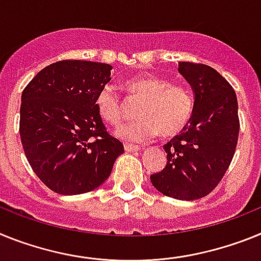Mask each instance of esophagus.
I'll return each mask as SVG.
<instances>
[{
	"mask_svg": "<svg viewBox=\"0 0 261 261\" xmlns=\"http://www.w3.org/2000/svg\"><path fill=\"white\" fill-rule=\"evenodd\" d=\"M124 149L127 151V152H135L139 149V146L137 144H131V143H124Z\"/></svg>",
	"mask_w": 261,
	"mask_h": 261,
	"instance_id": "obj_1",
	"label": "esophagus"
}]
</instances>
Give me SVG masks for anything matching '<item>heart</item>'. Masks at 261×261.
Instances as JSON below:
<instances>
[{"instance_id":"1","label":"heart","mask_w":261,"mask_h":261,"mask_svg":"<svg viewBox=\"0 0 261 261\" xmlns=\"http://www.w3.org/2000/svg\"><path fill=\"white\" fill-rule=\"evenodd\" d=\"M123 85L131 101H140L137 109L139 118L118 128L117 135L142 142L159 131L162 137L169 138L184 130L194 108L193 96L187 88L156 76L131 77ZM96 109L99 117L112 126L121 123L126 113L123 101L110 85L98 90Z\"/></svg>"}]
</instances>
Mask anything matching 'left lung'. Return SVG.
Returning <instances> with one entry per match:
<instances>
[{"label":"left lung","mask_w":261,"mask_h":261,"mask_svg":"<svg viewBox=\"0 0 261 261\" xmlns=\"http://www.w3.org/2000/svg\"><path fill=\"white\" fill-rule=\"evenodd\" d=\"M178 72L194 92L193 114L178 135L164 144L167 164L151 174L164 196L192 201L212 193L234 158L239 137L235 90L214 68L178 63Z\"/></svg>","instance_id":"1"}]
</instances>
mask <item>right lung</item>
<instances>
[{
	"label": "right lung",
	"instance_id": "1",
	"mask_svg": "<svg viewBox=\"0 0 261 261\" xmlns=\"http://www.w3.org/2000/svg\"><path fill=\"white\" fill-rule=\"evenodd\" d=\"M112 65L60 60L43 68L22 92L19 134L27 162L43 184L64 196L96 189L110 176L123 144L96 109Z\"/></svg>",
	"mask_w": 261,
	"mask_h": 261
}]
</instances>
